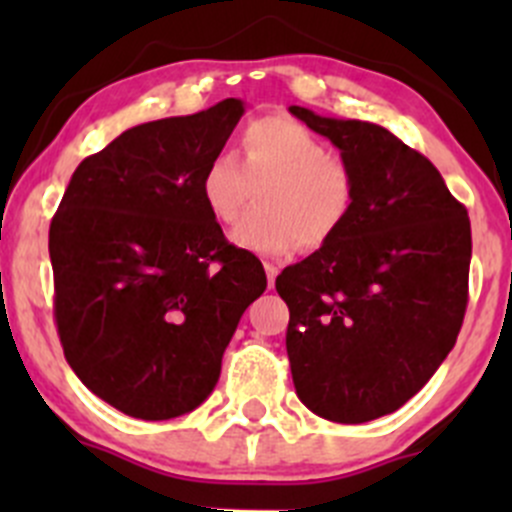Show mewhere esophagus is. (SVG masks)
<instances>
[{
  "label": "esophagus",
  "mask_w": 512,
  "mask_h": 512,
  "mask_svg": "<svg viewBox=\"0 0 512 512\" xmlns=\"http://www.w3.org/2000/svg\"><path fill=\"white\" fill-rule=\"evenodd\" d=\"M265 272H267V285H275L277 275H280V267L275 265V262H265Z\"/></svg>",
  "instance_id": "obj_1"
}]
</instances>
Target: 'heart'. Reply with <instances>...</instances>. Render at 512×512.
Listing matches in <instances>:
<instances>
[{
  "label": "heart",
  "instance_id": "b5f03b06",
  "mask_svg": "<svg viewBox=\"0 0 512 512\" xmlns=\"http://www.w3.org/2000/svg\"><path fill=\"white\" fill-rule=\"evenodd\" d=\"M242 153V163L235 153H215L200 175L203 203L220 225L237 223L260 188V210L232 232L242 250L285 257L302 242L319 247L352 215V168L302 123L285 116L257 118L242 133Z\"/></svg>",
  "mask_w": 512,
  "mask_h": 512
}]
</instances>
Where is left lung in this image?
I'll return each mask as SVG.
<instances>
[{"mask_svg":"<svg viewBox=\"0 0 512 512\" xmlns=\"http://www.w3.org/2000/svg\"><path fill=\"white\" fill-rule=\"evenodd\" d=\"M289 113L329 138L356 178L342 230L275 282L294 389L327 421H374L418 394L456 344L471 220L436 165L386 128Z\"/></svg>","mask_w":512,"mask_h":512,"instance_id":"left-lung-1","label":"left lung"}]
</instances>
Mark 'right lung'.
<instances>
[{"label": "right lung", "mask_w": 512, "mask_h": 512, "mask_svg": "<svg viewBox=\"0 0 512 512\" xmlns=\"http://www.w3.org/2000/svg\"><path fill=\"white\" fill-rule=\"evenodd\" d=\"M240 98L141 123L81 160L49 227L64 356L98 399L143 421L198 409L242 312L265 292L200 195Z\"/></svg>", "instance_id": "1"}]
</instances>
